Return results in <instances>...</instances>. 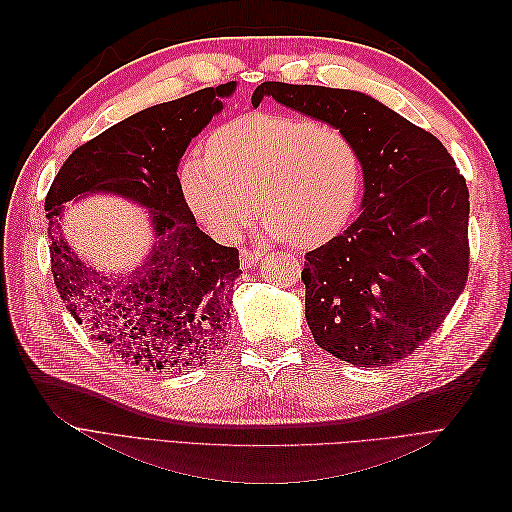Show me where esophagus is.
<instances>
[{"label":"esophagus","mask_w":512,"mask_h":512,"mask_svg":"<svg viewBox=\"0 0 512 512\" xmlns=\"http://www.w3.org/2000/svg\"><path fill=\"white\" fill-rule=\"evenodd\" d=\"M260 258H262V252H260V250H241V265H243L245 269L254 267Z\"/></svg>","instance_id":"obj_1"}]
</instances>
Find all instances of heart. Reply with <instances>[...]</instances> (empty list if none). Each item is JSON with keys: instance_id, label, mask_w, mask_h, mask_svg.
<instances>
[{"instance_id": "b5f03b06", "label": "heart", "mask_w": 512, "mask_h": 512, "mask_svg": "<svg viewBox=\"0 0 512 512\" xmlns=\"http://www.w3.org/2000/svg\"><path fill=\"white\" fill-rule=\"evenodd\" d=\"M179 181L185 203L218 237H237L260 207L267 237L307 250L348 222L363 162L344 130L301 115L250 113L215 130L207 153L185 158Z\"/></svg>"}]
</instances>
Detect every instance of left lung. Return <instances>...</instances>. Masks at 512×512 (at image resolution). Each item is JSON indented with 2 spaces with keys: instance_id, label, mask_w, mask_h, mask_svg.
Returning <instances> with one entry per match:
<instances>
[{
  "instance_id": "left-lung-1",
  "label": "left lung",
  "mask_w": 512,
  "mask_h": 512,
  "mask_svg": "<svg viewBox=\"0 0 512 512\" xmlns=\"http://www.w3.org/2000/svg\"><path fill=\"white\" fill-rule=\"evenodd\" d=\"M262 98L344 130L361 151L363 211L301 271L316 344L359 367L404 359L466 288V179L436 136L361 91L267 81L252 104Z\"/></svg>"
}]
</instances>
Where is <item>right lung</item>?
<instances>
[{
	"label": "right lung",
	"mask_w": 512,
	"mask_h": 512,
	"mask_svg": "<svg viewBox=\"0 0 512 512\" xmlns=\"http://www.w3.org/2000/svg\"><path fill=\"white\" fill-rule=\"evenodd\" d=\"M235 87V81L205 87L115 123L70 153L44 198L59 297L91 339L126 365L181 371L224 344L230 284L241 275L239 250L215 243L196 226L177 166ZM96 191L150 209L157 241L150 258L126 278L96 272L60 235L63 203Z\"/></svg>",
	"instance_id": "1"
}]
</instances>
